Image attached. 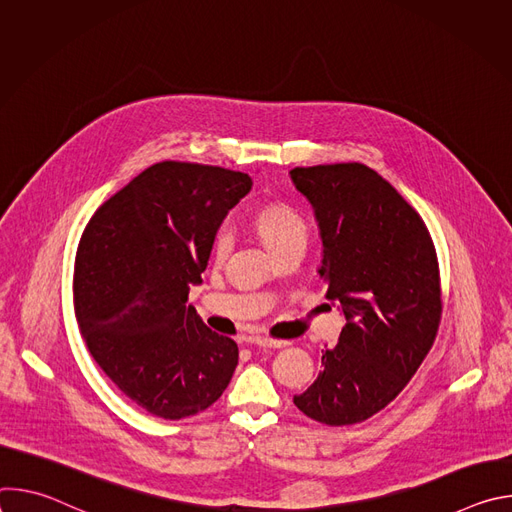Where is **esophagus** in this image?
Returning <instances> with one entry per match:
<instances>
[{
	"label": "esophagus",
	"instance_id": "esophagus-1",
	"mask_svg": "<svg viewBox=\"0 0 512 512\" xmlns=\"http://www.w3.org/2000/svg\"><path fill=\"white\" fill-rule=\"evenodd\" d=\"M253 344H257V346H263V348H283V346H287L289 342L287 340H273V338H253Z\"/></svg>",
	"mask_w": 512,
	"mask_h": 512
}]
</instances>
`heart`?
Here are the masks:
<instances>
[{
	"instance_id": "1",
	"label": "heart",
	"mask_w": 512,
	"mask_h": 512,
	"mask_svg": "<svg viewBox=\"0 0 512 512\" xmlns=\"http://www.w3.org/2000/svg\"><path fill=\"white\" fill-rule=\"evenodd\" d=\"M255 229L265 241V245L277 253L287 245L306 243L308 227L302 214L287 204H271L257 212ZM233 245V235L229 229H221L214 235L212 255L214 259H225Z\"/></svg>"
}]
</instances>
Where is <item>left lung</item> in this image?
Masks as SVG:
<instances>
[{"instance_id": "obj_1", "label": "left lung", "mask_w": 512, "mask_h": 512, "mask_svg": "<svg viewBox=\"0 0 512 512\" xmlns=\"http://www.w3.org/2000/svg\"><path fill=\"white\" fill-rule=\"evenodd\" d=\"M314 208L318 273L344 316L324 371L294 397L326 425H352L387 407L417 373L442 316L437 257L421 216L375 170L328 164L289 172Z\"/></svg>"}]
</instances>
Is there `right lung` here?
Returning a JSON list of instances; mask_svg holds the SVG:
<instances>
[{
	"mask_svg": "<svg viewBox=\"0 0 512 512\" xmlns=\"http://www.w3.org/2000/svg\"><path fill=\"white\" fill-rule=\"evenodd\" d=\"M251 186L243 172L160 162L111 196L81 237V334L103 373L152 415H196L231 383L237 342L206 328L186 302L218 227Z\"/></svg>",
	"mask_w": 512,
	"mask_h": 512,
	"instance_id": "1",
	"label": "right lung"
}]
</instances>
